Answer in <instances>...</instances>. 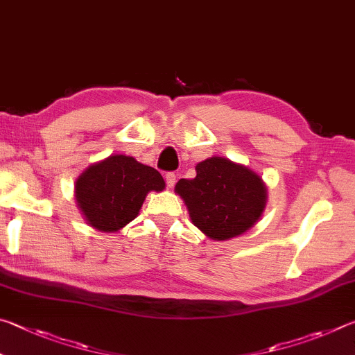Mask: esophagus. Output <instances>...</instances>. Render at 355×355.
Wrapping results in <instances>:
<instances>
[{"label":"esophagus","mask_w":355,"mask_h":355,"mask_svg":"<svg viewBox=\"0 0 355 355\" xmlns=\"http://www.w3.org/2000/svg\"><path fill=\"white\" fill-rule=\"evenodd\" d=\"M166 183H167V186H169V188H173V184L177 183L175 172H167L166 173Z\"/></svg>","instance_id":"obj_1"}]
</instances>
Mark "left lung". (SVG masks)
<instances>
[{
    "label": "left lung",
    "instance_id": "obj_1",
    "mask_svg": "<svg viewBox=\"0 0 355 355\" xmlns=\"http://www.w3.org/2000/svg\"><path fill=\"white\" fill-rule=\"evenodd\" d=\"M196 171L194 178H182L175 186L194 225L218 241L249 230L266 205L263 180L220 156L202 161Z\"/></svg>",
    "mask_w": 355,
    "mask_h": 355
}]
</instances>
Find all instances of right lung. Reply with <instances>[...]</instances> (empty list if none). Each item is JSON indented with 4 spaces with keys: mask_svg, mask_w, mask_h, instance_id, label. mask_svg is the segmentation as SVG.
Listing matches in <instances>:
<instances>
[{
    "mask_svg": "<svg viewBox=\"0 0 355 355\" xmlns=\"http://www.w3.org/2000/svg\"><path fill=\"white\" fill-rule=\"evenodd\" d=\"M164 180L150 166L114 155L84 171L75 192L78 207L94 228L117 232L133 220L148 191H163Z\"/></svg>",
    "mask_w": 355,
    "mask_h": 355,
    "instance_id": "1",
    "label": "right lung"
}]
</instances>
